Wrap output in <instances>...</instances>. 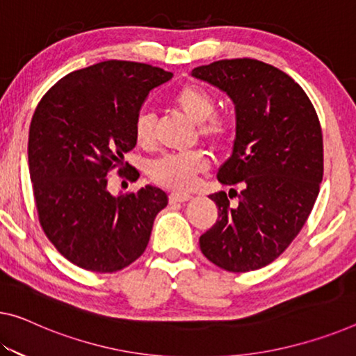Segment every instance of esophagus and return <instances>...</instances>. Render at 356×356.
<instances>
[{
  "mask_svg": "<svg viewBox=\"0 0 356 356\" xmlns=\"http://www.w3.org/2000/svg\"><path fill=\"white\" fill-rule=\"evenodd\" d=\"M168 199H170V204H175V202H186V200L191 199V194H188V193H172Z\"/></svg>",
  "mask_w": 356,
  "mask_h": 356,
  "instance_id": "obj_1",
  "label": "esophagus"
}]
</instances>
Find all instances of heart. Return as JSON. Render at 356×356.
Listing matches in <instances>:
<instances>
[{
	"mask_svg": "<svg viewBox=\"0 0 356 356\" xmlns=\"http://www.w3.org/2000/svg\"><path fill=\"white\" fill-rule=\"evenodd\" d=\"M172 105L186 118L199 124L197 132L211 149L222 151L232 143L235 122L226 114L216 113V100L210 90L199 84H184L173 92ZM134 138L140 147H151L154 143V116L147 111L136 114L134 122ZM209 168V159L199 149L163 154L151 162L149 177L163 188L184 191L189 189L197 175Z\"/></svg>",
	"mask_w": 356,
	"mask_h": 356,
	"instance_id": "obj_1",
	"label": "heart"
}]
</instances>
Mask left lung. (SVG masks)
<instances>
[{
  "mask_svg": "<svg viewBox=\"0 0 356 356\" xmlns=\"http://www.w3.org/2000/svg\"><path fill=\"white\" fill-rule=\"evenodd\" d=\"M232 98L237 127L232 156L218 170L237 189L210 195L218 220L199 243L227 272L275 261L304 227L323 179V135L310 98L282 70L254 58L218 60L193 70ZM239 202L231 206L232 193Z\"/></svg>",
  "mask_w": 356,
  "mask_h": 356,
  "instance_id": "left-lung-1",
  "label": "left lung"
}]
</instances>
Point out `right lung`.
Wrapping results in <instances>:
<instances>
[{"instance_id": "1", "label": "right lung", "mask_w": 356, "mask_h": 356, "mask_svg": "<svg viewBox=\"0 0 356 356\" xmlns=\"http://www.w3.org/2000/svg\"><path fill=\"white\" fill-rule=\"evenodd\" d=\"M172 76L147 63L106 60L67 74L38 103L29 135L38 220L49 242L81 269L106 273L132 264L168 204L154 186L113 197L106 175L138 179L124 162L136 145L135 118L149 90Z\"/></svg>"}]
</instances>
